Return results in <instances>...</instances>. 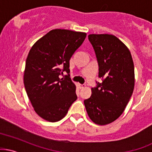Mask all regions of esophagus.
I'll use <instances>...</instances> for the list:
<instances>
[{"label": "esophagus", "instance_id": "esophagus-1", "mask_svg": "<svg viewBox=\"0 0 152 152\" xmlns=\"http://www.w3.org/2000/svg\"><path fill=\"white\" fill-rule=\"evenodd\" d=\"M79 86L80 89H84L85 86H86V85H85V84H79Z\"/></svg>", "mask_w": 152, "mask_h": 152}]
</instances>
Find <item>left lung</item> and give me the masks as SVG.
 Returning <instances> with one entry per match:
<instances>
[{
  "label": "left lung",
  "mask_w": 152,
  "mask_h": 152,
  "mask_svg": "<svg viewBox=\"0 0 152 152\" xmlns=\"http://www.w3.org/2000/svg\"><path fill=\"white\" fill-rule=\"evenodd\" d=\"M88 37L103 81L91 88V96L85 99L84 105L92 122L104 126L118 119L127 106L134 89V65L129 49L117 37L91 34Z\"/></svg>",
  "instance_id": "1"
}]
</instances>
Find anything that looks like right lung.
I'll return each mask as SVG.
<instances>
[{
	"label": "right lung",
	"instance_id": "add662e5",
	"mask_svg": "<svg viewBox=\"0 0 152 152\" xmlns=\"http://www.w3.org/2000/svg\"><path fill=\"white\" fill-rule=\"evenodd\" d=\"M86 37L85 32L56 29L33 45L26 60L24 84L34 111L42 119L57 122L77 99L69 76V61Z\"/></svg>",
	"mask_w": 152,
	"mask_h": 152
}]
</instances>
